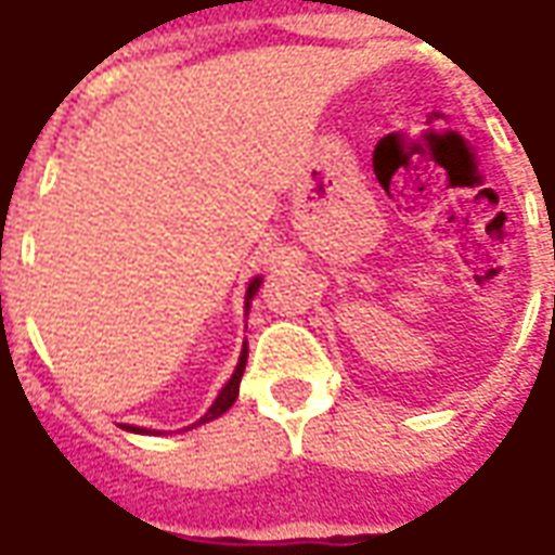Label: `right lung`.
<instances>
[{
    "label": "right lung",
    "instance_id": "add662e5",
    "mask_svg": "<svg viewBox=\"0 0 555 555\" xmlns=\"http://www.w3.org/2000/svg\"><path fill=\"white\" fill-rule=\"evenodd\" d=\"M258 288H261V279H253V282H249V291H246V306H249V300H253L255 291H258ZM246 353H249V350H246V345H243L241 362H237V369H234V374H231V380L225 386H222V392H219L217 401L210 404V410H207L205 416L198 418V425H205V422H210V418L222 416V413H225V410H229L231 404L237 401V389H241L243 369H246ZM125 428L127 430H139V428H130V425H125ZM139 434H142V430H139Z\"/></svg>",
    "mask_w": 555,
    "mask_h": 555
}]
</instances>
